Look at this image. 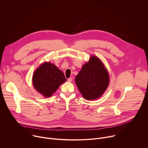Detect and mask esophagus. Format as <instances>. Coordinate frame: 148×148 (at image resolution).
I'll return each mask as SVG.
<instances>
[{
  "label": "esophagus",
  "instance_id": "1",
  "mask_svg": "<svg viewBox=\"0 0 148 148\" xmlns=\"http://www.w3.org/2000/svg\"><path fill=\"white\" fill-rule=\"evenodd\" d=\"M67 81H68L69 82H71V81H72V78H68Z\"/></svg>",
  "mask_w": 148,
  "mask_h": 148
}]
</instances>
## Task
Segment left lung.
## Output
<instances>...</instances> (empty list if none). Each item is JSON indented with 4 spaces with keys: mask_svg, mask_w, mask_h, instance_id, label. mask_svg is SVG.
I'll use <instances>...</instances> for the list:
<instances>
[{
    "mask_svg": "<svg viewBox=\"0 0 148 148\" xmlns=\"http://www.w3.org/2000/svg\"><path fill=\"white\" fill-rule=\"evenodd\" d=\"M75 81L82 97L87 100H94L99 98L107 90L110 77L101 61L92 56L82 66Z\"/></svg>",
    "mask_w": 148,
    "mask_h": 148,
    "instance_id": "1",
    "label": "left lung"
}]
</instances>
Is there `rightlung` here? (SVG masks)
<instances>
[{"label":"right lung","mask_w":148,"mask_h":148,"mask_svg":"<svg viewBox=\"0 0 148 148\" xmlns=\"http://www.w3.org/2000/svg\"><path fill=\"white\" fill-rule=\"evenodd\" d=\"M66 80L62 71L50 62L42 64L36 70L33 75L34 87L45 97H51Z\"/></svg>","instance_id":"obj_1"}]
</instances>
